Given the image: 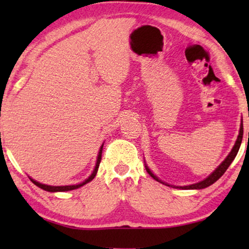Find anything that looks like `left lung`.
<instances>
[{"label": "left lung", "instance_id": "left-lung-1", "mask_svg": "<svg viewBox=\"0 0 249 249\" xmlns=\"http://www.w3.org/2000/svg\"><path fill=\"white\" fill-rule=\"evenodd\" d=\"M243 135H244V125H243V124H240L239 135H238V138H237L236 144H234L233 148L231 149L230 154L227 156V159L224 160V161H223L222 163H221V164H220L219 166H217L215 171H214L213 173H211V175H210L209 177H207L206 179H204L203 181L197 182V183H194V185H190V186L180 187V188H182V189H203V188H206V187H209V186L212 185V183L215 182L216 180H219V179L221 178V177H222V176L224 175V172L227 171V169L229 168V165L231 164V163H232L234 158H236L237 153H238V151H239L241 141H243ZM146 170H147V172L149 173V176H151L153 179H155L156 181H159V182H162L161 180L158 179V177L154 176L151 171H149V169L147 168V166H146ZM162 183H164V182H162ZM164 185H165V183H164ZM168 186H169V185H168Z\"/></svg>", "mask_w": 249, "mask_h": 249}]
</instances>
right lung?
<instances>
[{"label": "right lung", "mask_w": 249, "mask_h": 249, "mask_svg": "<svg viewBox=\"0 0 249 249\" xmlns=\"http://www.w3.org/2000/svg\"><path fill=\"white\" fill-rule=\"evenodd\" d=\"M102 151H103V145L101 146V149L100 152H98V156H97V162H96V165H95V169L93 173H91L90 177H88V179L85 180L84 182L79 183V185H73V186H47V185H43V183H39L37 182L36 180H34L32 178L30 179V181L33 183H35L37 187H39V188H42L44 190H46V192H51V193H55V192H68V190H73V189H77L79 188V187L86 185L87 182L91 181L95 178V176H96L97 173V170H98V166H100V163H101V160H102Z\"/></svg>", "instance_id": "right-lung-1"}]
</instances>
